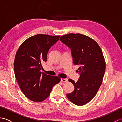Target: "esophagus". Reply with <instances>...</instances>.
Here are the masks:
<instances>
[{
    "instance_id": "esophagus-1",
    "label": "esophagus",
    "mask_w": 122,
    "mask_h": 122,
    "mask_svg": "<svg viewBox=\"0 0 122 122\" xmlns=\"http://www.w3.org/2000/svg\"><path fill=\"white\" fill-rule=\"evenodd\" d=\"M61 81L63 82H66L68 81V79H61Z\"/></svg>"
}]
</instances>
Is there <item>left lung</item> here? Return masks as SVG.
<instances>
[{
    "instance_id": "8db88e82",
    "label": "left lung",
    "mask_w": 122,
    "mask_h": 122,
    "mask_svg": "<svg viewBox=\"0 0 122 122\" xmlns=\"http://www.w3.org/2000/svg\"><path fill=\"white\" fill-rule=\"evenodd\" d=\"M60 40L71 49L73 64L79 66V79L76 82L69 79L74 90L66 97L74 104L85 105L97 94L103 81L105 62L102 50L95 40L80 33L63 35Z\"/></svg>"
}]
</instances>
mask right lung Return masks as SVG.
Returning <instances> with one entry per match:
<instances>
[{"label": "right lung", "instance_id": "obj_1", "mask_svg": "<svg viewBox=\"0 0 122 122\" xmlns=\"http://www.w3.org/2000/svg\"><path fill=\"white\" fill-rule=\"evenodd\" d=\"M60 36L38 34L23 42L15 54L14 72L22 93L29 100L42 102L47 98L54 85L60 81L57 76L40 72L42 63L46 61L49 49Z\"/></svg>", "mask_w": 122, "mask_h": 122}]
</instances>
